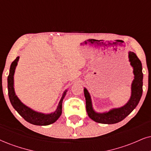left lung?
<instances>
[{"instance_id":"1","label":"left lung","mask_w":151,"mask_h":151,"mask_svg":"<svg viewBox=\"0 0 151 151\" xmlns=\"http://www.w3.org/2000/svg\"><path fill=\"white\" fill-rule=\"evenodd\" d=\"M129 61L133 68L134 75L131 86V96L126 104L120 108H115L108 112L97 113L92 107V99L86 88H84V94L86 100V110L88 116L95 122L101 124H115L124 120L132 112L138 105L143 92L142 64L137 56L133 52H129Z\"/></svg>"}]
</instances>
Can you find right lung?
<instances>
[{
	"label": "right lung",
	"instance_id": "right-lung-1",
	"mask_svg": "<svg viewBox=\"0 0 151 151\" xmlns=\"http://www.w3.org/2000/svg\"><path fill=\"white\" fill-rule=\"evenodd\" d=\"M19 59L17 57L13 62L11 64L10 73L7 77V89H8V96L10 99V103L17 113L23 118L26 121L29 123L35 124V125L45 126L54 123L58 120L62 113V101L65 95L66 94L67 90H65L63 93L60 101L59 102L57 109L55 111L51 113H42L38 112L28 107L20 101L19 99L16 95L14 88V75L15 72L16 66Z\"/></svg>",
	"mask_w": 151,
	"mask_h": 151
}]
</instances>
